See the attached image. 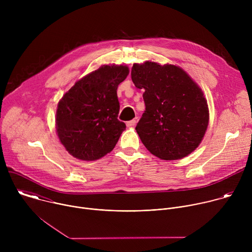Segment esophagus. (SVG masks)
I'll return each instance as SVG.
<instances>
[{
    "label": "esophagus",
    "mask_w": 252,
    "mask_h": 252,
    "mask_svg": "<svg viewBox=\"0 0 252 252\" xmlns=\"http://www.w3.org/2000/svg\"><path fill=\"white\" fill-rule=\"evenodd\" d=\"M136 125V121L135 120H131V121H129V122H126V126H135Z\"/></svg>",
    "instance_id": "34e87169"
}]
</instances>
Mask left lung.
Masks as SVG:
<instances>
[{"mask_svg":"<svg viewBox=\"0 0 252 252\" xmlns=\"http://www.w3.org/2000/svg\"><path fill=\"white\" fill-rule=\"evenodd\" d=\"M131 80L146 111L136 125L145 147L164 160L183 158L200 143L208 125L206 99L186 71L173 64L134 63Z\"/></svg>","mask_w":252,"mask_h":252,"instance_id":"8db88e82","label":"left lung"}]
</instances>
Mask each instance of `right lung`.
<instances>
[{
    "mask_svg": "<svg viewBox=\"0 0 252 252\" xmlns=\"http://www.w3.org/2000/svg\"><path fill=\"white\" fill-rule=\"evenodd\" d=\"M127 75L126 65H102L78 81L60 100L57 132L71 156L95 160L114 150L126 129L118 120L117 90Z\"/></svg>",
    "mask_w": 252,
    "mask_h": 252,
    "instance_id": "obj_1",
    "label": "right lung"
}]
</instances>
